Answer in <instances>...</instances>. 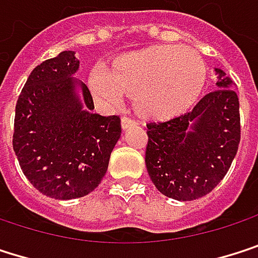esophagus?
I'll return each instance as SVG.
<instances>
[{
  "label": "esophagus",
  "mask_w": 258,
  "mask_h": 258,
  "mask_svg": "<svg viewBox=\"0 0 258 258\" xmlns=\"http://www.w3.org/2000/svg\"><path fill=\"white\" fill-rule=\"evenodd\" d=\"M134 124H137V121L134 120V118H129V117H121V127L123 129H127V127H131V126H134Z\"/></svg>",
  "instance_id": "34e87169"
}]
</instances>
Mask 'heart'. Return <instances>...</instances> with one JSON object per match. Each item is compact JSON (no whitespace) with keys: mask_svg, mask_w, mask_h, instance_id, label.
<instances>
[{"mask_svg":"<svg viewBox=\"0 0 258 258\" xmlns=\"http://www.w3.org/2000/svg\"><path fill=\"white\" fill-rule=\"evenodd\" d=\"M206 67L197 51L177 45H159L114 60L111 70H91L88 85L105 103L117 105L121 96L134 97L135 111L153 120L185 112L198 99Z\"/></svg>","mask_w":258,"mask_h":258,"instance_id":"obj_1","label":"heart"}]
</instances>
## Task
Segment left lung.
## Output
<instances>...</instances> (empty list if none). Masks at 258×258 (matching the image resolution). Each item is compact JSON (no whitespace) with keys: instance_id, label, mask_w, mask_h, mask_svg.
I'll list each match as a JSON object with an SVG mask.
<instances>
[{"instance_id":"1","label":"left lung","mask_w":258,"mask_h":258,"mask_svg":"<svg viewBox=\"0 0 258 258\" xmlns=\"http://www.w3.org/2000/svg\"><path fill=\"white\" fill-rule=\"evenodd\" d=\"M218 88L191 112L147 124L146 167L156 189L191 201L209 194L227 174L240 143L239 97L219 69Z\"/></svg>"}]
</instances>
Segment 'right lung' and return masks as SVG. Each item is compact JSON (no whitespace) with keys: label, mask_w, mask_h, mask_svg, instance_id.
I'll return each mask as SVG.
<instances>
[{"label":"right lung","mask_w":258,"mask_h":258,"mask_svg":"<svg viewBox=\"0 0 258 258\" xmlns=\"http://www.w3.org/2000/svg\"><path fill=\"white\" fill-rule=\"evenodd\" d=\"M73 51L37 66L16 102L13 150L30 183L51 198L72 200L97 188L121 134L118 115L93 114L90 90L79 82Z\"/></svg>","instance_id":"1"}]
</instances>
